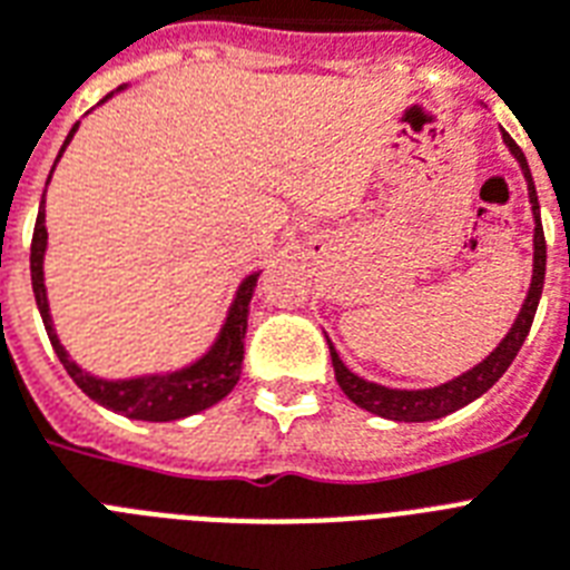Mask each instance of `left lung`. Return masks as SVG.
Segmentation results:
<instances>
[{"label": "left lung", "mask_w": 570, "mask_h": 570, "mask_svg": "<svg viewBox=\"0 0 570 570\" xmlns=\"http://www.w3.org/2000/svg\"><path fill=\"white\" fill-rule=\"evenodd\" d=\"M504 142L510 148V154L519 159L521 171H524V180H528V195L530 206H533V279H530L528 299L521 305L519 317L512 323V328L507 332V337L498 343L495 350L489 352L487 358L478 366H472L469 373L458 375V379L445 381L440 387H428V390H393V387H381L375 381H366L361 375H355L350 366L343 364L337 350L328 341V352H332V366H335V379L341 384V390L352 402L364 407V411L375 413V416H384V420L393 422H431L440 420V416H449V413L460 411L469 402H474L478 396H483L492 384H495L501 375L507 373V366L515 361L519 355L521 343L528 337L530 326H533L535 308H539V299H542L544 288V262H548V247H544V229L542 220H539V197H535L533 186V174H530L528 157L519 145L512 142V136L504 134Z\"/></svg>", "instance_id": "8db88e82"}]
</instances>
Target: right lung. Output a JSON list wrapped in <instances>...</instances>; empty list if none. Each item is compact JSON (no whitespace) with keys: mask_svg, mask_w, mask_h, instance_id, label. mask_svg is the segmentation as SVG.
Returning <instances> with one entry per match:
<instances>
[{"mask_svg":"<svg viewBox=\"0 0 570 570\" xmlns=\"http://www.w3.org/2000/svg\"><path fill=\"white\" fill-rule=\"evenodd\" d=\"M121 89V87H119ZM112 96V92H110ZM107 96V98H110ZM78 125L69 130L63 148L72 142ZM58 154V159H60ZM55 159V163H58ZM55 171V168H51ZM51 180V174H49ZM46 180V186H49ZM46 195L40 200V212H37L35 224V238H31V288H35L37 308H40L42 326L49 332V341L58 352L60 364L78 387L87 393L92 402H98L107 411H116L127 420H142V422H174L191 413H200L212 404H218L220 399L229 396V390L238 384L242 375V361H244V332H247V314H250V299L256 291L258 274H250L238 285L235 299L229 305V314L220 326V335L215 337L212 350L206 352L204 358H197L195 364L174 370L166 375H139V379H119L107 381L98 375L83 373L81 366L69 358V352L63 350V343L58 341L55 323L49 314V299H46V285H42V256H46Z\"/></svg>","mask_w":570,"mask_h":570,"instance_id":"right-lung-1","label":"right lung"}]
</instances>
